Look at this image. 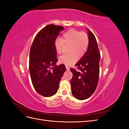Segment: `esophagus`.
I'll list each match as a JSON object with an SVG mask.
<instances>
[{"instance_id": "1", "label": "esophagus", "mask_w": 129, "mask_h": 129, "mask_svg": "<svg viewBox=\"0 0 129 129\" xmlns=\"http://www.w3.org/2000/svg\"><path fill=\"white\" fill-rule=\"evenodd\" d=\"M66 69H67V71H69V69H70L69 67V66H66Z\"/></svg>"}]
</instances>
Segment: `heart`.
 <instances>
[{"mask_svg": "<svg viewBox=\"0 0 129 129\" xmlns=\"http://www.w3.org/2000/svg\"><path fill=\"white\" fill-rule=\"evenodd\" d=\"M89 42V37L86 33L74 29L67 30L63 33L62 39H57L54 42L55 49L58 54L64 51L66 46H69V53L60 56L58 61L66 66H71L76 62L77 57L81 58L84 55Z\"/></svg>", "mask_w": 129, "mask_h": 129, "instance_id": "obj_1", "label": "heart"}]
</instances>
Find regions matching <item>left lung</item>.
Returning a JSON list of instances; mask_svg holds the SVG:
<instances>
[{
	"instance_id": "8db88e82",
	"label": "left lung",
	"mask_w": 129,
	"mask_h": 129,
	"mask_svg": "<svg viewBox=\"0 0 129 129\" xmlns=\"http://www.w3.org/2000/svg\"><path fill=\"white\" fill-rule=\"evenodd\" d=\"M87 29L89 40L87 50L75 64L80 71L73 68L70 69L73 75L71 82L72 94L79 100L87 99L93 94L97 86L100 75L101 55L98 45L94 35Z\"/></svg>"
}]
</instances>
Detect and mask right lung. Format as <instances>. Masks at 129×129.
Masks as SVG:
<instances>
[{"label":"right lung","instance_id":"right-lung-1","mask_svg":"<svg viewBox=\"0 0 129 129\" xmlns=\"http://www.w3.org/2000/svg\"><path fill=\"white\" fill-rule=\"evenodd\" d=\"M63 26L50 24L40 30L35 37L29 53V68L35 90L40 95L50 97L58 90L66 71L65 66L57 61L54 42Z\"/></svg>","mask_w":129,"mask_h":129}]
</instances>
